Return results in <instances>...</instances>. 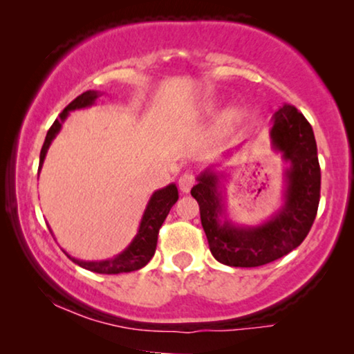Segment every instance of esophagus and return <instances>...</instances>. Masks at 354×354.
Wrapping results in <instances>:
<instances>
[{
	"label": "esophagus",
	"instance_id": "obj_1",
	"mask_svg": "<svg viewBox=\"0 0 354 354\" xmlns=\"http://www.w3.org/2000/svg\"><path fill=\"white\" fill-rule=\"evenodd\" d=\"M195 185V176L193 174H182L180 178H178V188H180L182 193H188L192 190V187Z\"/></svg>",
	"mask_w": 354,
	"mask_h": 354
}]
</instances>
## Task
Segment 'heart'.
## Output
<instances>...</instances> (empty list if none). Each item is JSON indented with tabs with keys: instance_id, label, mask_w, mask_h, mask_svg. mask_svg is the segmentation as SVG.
Returning <instances> with one entry per match:
<instances>
[{
	"instance_id": "b5f03b06",
	"label": "heart",
	"mask_w": 354,
	"mask_h": 354,
	"mask_svg": "<svg viewBox=\"0 0 354 354\" xmlns=\"http://www.w3.org/2000/svg\"><path fill=\"white\" fill-rule=\"evenodd\" d=\"M211 111V108H209ZM243 111H241L239 106H232V108L225 109L224 113L221 115V127L224 130H232L235 127H239V125L243 122Z\"/></svg>"
}]
</instances>
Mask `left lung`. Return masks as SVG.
<instances>
[{"mask_svg":"<svg viewBox=\"0 0 354 354\" xmlns=\"http://www.w3.org/2000/svg\"><path fill=\"white\" fill-rule=\"evenodd\" d=\"M270 145L287 169L283 205L263 224L239 225L227 217L224 174L206 169L192 188L211 253L230 268H258L288 254L301 245L316 219L321 196L317 147L313 127L295 106L283 104L272 115Z\"/></svg>","mask_w":354,"mask_h":354,"instance_id":"1","label":"left lung"}]
</instances>
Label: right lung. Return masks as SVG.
I'll return each mask as SVG.
<instances>
[{"label": "right lung", "mask_w": 354, "mask_h": 354, "mask_svg": "<svg viewBox=\"0 0 354 354\" xmlns=\"http://www.w3.org/2000/svg\"><path fill=\"white\" fill-rule=\"evenodd\" d=\"M100 96H101V91L88 90L85 91V93H82L80 96H77L72 103L66 106L64 111L59 114V119H56L55 124L51 125V129L48 130L45 143H43L41 151H40V166H38V171H41L48 148H50L53 140L56 138V135L59 133L62 122L67 119V115H69L71 111L90 108V106H93L96 103V100H98ZM177 200H178V190L176 183H169L167 187L154 192L151 198H149L147 207H145L137 235L133 236V240L130 241L127 248H125L122 253L115 254L114 258L103 259V261H84V259L72 258V256L69 253H66V251L64 253L67 254V258L74 261L75 264H79L80 268L91 270V272H96V274H120V272H132V270L142 269L154 256V251H156V245H158L159 229H161L164 219H166L169 211H171V207L174 205H176Z\"/></svg>", "instance_id": "obj_1"}]
</instances>
